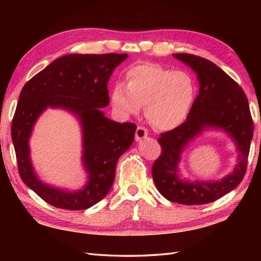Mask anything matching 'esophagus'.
<instances>
[{
	"mask_svg": "<svg viewBox=\"0 0 261 261\" xmlns=\"http://www.w3.org/2000/svg\"><path fill=\"white\" fill-rule=\"evenodd\" d=\"M148 137V130L143 126H138L137 131H136V140L137 141H141L143 139H146Z\"/></svg>",
	"mask_w": 261,
	"mask_h": 261,
	"instance_id": "1",
	"label": "esophagus"
}]
</instances>
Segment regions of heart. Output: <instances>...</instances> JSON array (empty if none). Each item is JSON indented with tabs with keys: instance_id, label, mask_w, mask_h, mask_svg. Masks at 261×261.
<instances>
[{
	"instance_id": "obj_1",
	"label": "heart",
	"mask_w": 261,
	"mask_h": 261,
	"mask_svg": "<svg viewBox=\"0 0 261 261\" xmlns=\"http://www.w3.org/2000/svg\"><path fill=\"white\" fill-rule=\"evenodd\" d=\"M126 86L116 84L111 103L123 116L135 115L145 105V115L158 130H173L184 123L196 99V84L186 70L143 63L125 73Z\"/></svg>"
}]
</instances>
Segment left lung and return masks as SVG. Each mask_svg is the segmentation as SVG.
<instances>
[{
    "mask_svg": "<svg viewBox=\"0 0 261 261\" xmlns=\"http://www.w3.org/2000/svg\"><path fill=\"white\" fill-rule=\"evenodd\" d=\"M173 56L196 74L199 90L184 123L158 139L162 154L152 166L153 181L159 193L170 202L207 204L233 191L246 174L253 136L250 109L242 88L214 63L190 54ZM206 130H221L231 138L238 153L235 168L221 180L184 179L179 170L181 154Z\"/></svg>",
    "mask_w": 261,
    "mask_h": 261,
    "instance_id": "left-lung-1",
    "label": "left lung"
}]
</instances>
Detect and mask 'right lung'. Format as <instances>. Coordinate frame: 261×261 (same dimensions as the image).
Wrapping results in <instances>:
<instances>
[{
    "instance_id": "1",
    "label": "right lung",
    "mask_w": 261,
    "mask_h": 261,
    "mask_svg": "<svg viewBox=\"0 0 261 261\" xmlns=\"http://www.w3.org/2000/svg\"><path fill=\"white\" fill-rule=\"evenodd\" d=\"M127 55L69 54L54 60L22 88L12 121V141L21 179L43 201L59 208L86 210L112 187L115 166L130 148L137 126L119 123L101 109L110 103L108 82ZM48 108L73 114L82 131V165L86 185L71 191L42 182L31 162L30 138L37 119Z\"/></svg>"
}]
</instances>
